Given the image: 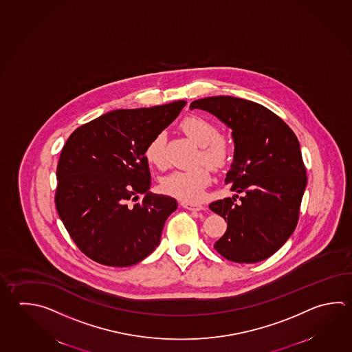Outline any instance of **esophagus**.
Here are the masks:
<instances>
[{
    "label": "esophagus",
    "mask_w": 352,
    "mask_h": 352,
    "mask_svg": "<svg viewBox=\"0 0 352 352\" xmlns=\"http://www.w3.org/2000/svg\"><path fill=\"white\" fill-rule=\"evenodd\" d=\"M180 206H183V208H186L188 210H194V212H200V210L204 209V206H201V204L192 203V201H182Z\"/></svg>",
    "instance_id": "1"
}]
</instances>
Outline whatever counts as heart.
<instances>
[{
    "mask_svg": "<svg viewBox=\"0 0 352 352\" xmlns=\"http://www.w3.org/2000/svg\"><path fill=\"white\" fill-rule=\"evenodd\" d=\"M180 128L189 138L200 146V162H206L214 169L224 168L230 155V146L226 137L220 135L218 126L200 116H189L182 120ZM146 162L160 169L166 166V135L158 132L146 143ZM212 182L210 168L203 164L189 170H175L160 182L162 190L184 201L199 200L206 186Z\"/></svg>",
    "mask_w": 352,
    "mask_h": 352,
    "instance_id": "heart-1",
    "label": "heart"
}]
</instances>
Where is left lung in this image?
Listing matches in <instances>:
<instances>
[{"label":"left lung","instance_id":"1","mask_svg":"<svg viewBox=\"0 0 352 352\" xmlns=\"http://www.w3.org/2000/svg\"><path fill=\"white\" fill-rule=\"evenodd\" d=\"M194 108L212 113L230 126L235 144L226 183L241 197L209 206L228 221L226 234L214 248L240 264L267 259L298 224L307 182L298 138L278 116L252 100L217 96L194 100Z\"/></svg>","mask_w":352,"mask_h":352}]
</instances>
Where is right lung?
<instances>
[{"instance_id":"1","label":"right lung","mask_w":352,"mask_h":352,"mask_svg":"<svg viewBox=\"0 0 352 352\" xmlns=\"http://www.w3.org/2000/svg\"><path fill=\"white\" fill-rule=\"evenodd\" d=\"M186 100L106 113L78 126L57 164L56 209L74 244L107 266H131L158 246L170 197L149 192L146 143L178 117ZM145 198L137 202L139 195Z\"/></svg>"}]
</instances>
